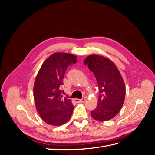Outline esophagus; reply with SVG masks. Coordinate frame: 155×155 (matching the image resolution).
Here are the masks:
<instances>
[{
	"mask_svg": "<svg viewBox=\"0 0 155 155\" xmlns=\"http://www.w3.org/2000/svg\"><path fill=\"white\" fill-rule=\"evenodd\" d=\"M85 100H86V99L85 97L82 98V99H78V98H76V99L74 100V101H76V103H83V102L85 101Z\"/></svg>",
	"mask_w": 155,
	"mask_h": 155,
	"instance_id": "esophagus-1",
	"label": "esophagus"
}]
</instances>
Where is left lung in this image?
Wrapping results in <instances>:
<instances>
[{
  "label": "left lung",
  "mask_w": 155,
  "mask_h": 155,
  "mask_svg": "<svg viewBox=\"0 0 155 155\" xmlns=\"http://www.w3.org/2000/svg\"><path fill=\"white\" fill-rule=\"evenodd\" d=\"M84 64L94 74L99 87L97 107L91 111L92 118L108 121L120 112L125 96V86L119 70L109 59L96 55H89Z\"/></svg>",
  "instance_id": "8db88e82"
}]
</instances>
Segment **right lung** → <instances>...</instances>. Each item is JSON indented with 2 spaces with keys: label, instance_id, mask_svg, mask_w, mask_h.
I'll return each instance as SVG.
<instances>
[{
  "label": "right lung",
  "instance_id": "obj_1",
  "mask_svg": "<svg viewBox=\"0 0 155 155\" xmlns=\"http://www.w3.org/2000/svg\"><path fill=\"white\" fill-rule=\"evenodd\" d=\"M76 56L54 53L45 60L37 75L34 97L37 112L49 125L64 124L72 116L74 106L71 100L62 98L61 90L65 72L68 66L76 63Z\"/></svg>",
  "mask_w": 155,
  "mask_h": 155
}]
</instances>
